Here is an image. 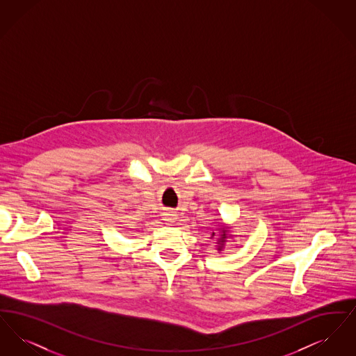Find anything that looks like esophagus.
Segmentation results:
<instances>
[{"mask_svg":"<svg viewBox=\"0 0 356 356\" xmlns=\"http://www.w3.org/2000/svg\"><path fill=\"white\" fill-rule=\"evenodd\" d=\"M163 220H164V222L172 225V224L176 221V215H175L173 212H165V213L163 215Z\"/></svg>","mask_w":356,"mask_h":356,"instance_id":"obj_1","label":"esophagus"}]
</instances>
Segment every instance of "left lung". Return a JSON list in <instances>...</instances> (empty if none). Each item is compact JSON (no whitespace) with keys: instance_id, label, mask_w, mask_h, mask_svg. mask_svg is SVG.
<instances>
[{"instance_id":"8db88e82","label":"left lung","mask_w":356,"mask_h":356,"mask_svg":"<svg viewBox=\"0 0 356 356\" xmlns=\"http://www.w3.org/2000/svg\"><path fill=\"white\" fill-rule=\"evenodd\" d=\"M218 231H219V235H218V240H216V250H218V252H221L222 250H224V247H225V244L228 243V240L229 238H232V231H231V227L228 225V224H219L218 225ZM215 236V232H212V235H211V238Z\"/></svg>"}]
</instances>
